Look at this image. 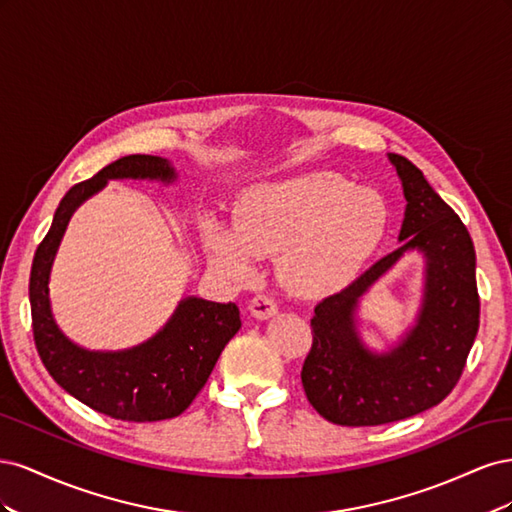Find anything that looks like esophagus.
<instances>
[{
  "label": "esophagus",
  "mask_w": 512,
  "mask_h": 512,
  "mask_svg": "<svg viewBox=\"0 0 512 512\" xmlns=\"http://www.w3.org/2000/svg\"><path fill=\"white\" fill-rule=\"evenodd\" d=\"M250 312L256 318L265 320V318H269L277 312V303H275L271 294H256V297L250 301Z\"/></svg>",
  "instance_id": "esophagus-1"
}]
</instances>
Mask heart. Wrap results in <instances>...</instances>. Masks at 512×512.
Instances as JSON below:
<instances>
[{
  "instance_id": "b5f03b06",
  "label": "heart",
  "mask_w": 512,
  "mask_h": 512,
  "mask_svg": "<svg viewBox=\"0 0 512 512\" xmlns=\"http://www.w3.org/2000/svg\"><path fill=\"white\" fill-rule=\"evenodd\" d=\"M389 224L384 198L337 173H307L247 190L232 230L211 222L207 247L224 271L245 277L252 256L277 254L292 292L320 297L348 284L378 250Z\"/></svg>"
}]
</instances>
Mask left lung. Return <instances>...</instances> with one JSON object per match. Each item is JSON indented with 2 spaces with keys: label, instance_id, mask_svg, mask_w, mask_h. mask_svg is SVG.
<instances>
[{
  "label": "left lung",
  "instance_id": "left-lung-1",
  "mask_svg": "<svg viewBox=\"0 0 512 512\" xmlns=\"http://www.w3.org/2000/svg\"><path fill=\"white\" fill-rule=\"evenodd\" d=\"M408 200L399 250L359 280L322 299L312 316L301 382L327 421L374 427L425 412L455 389L478 333L476 254L468 228L410 160L389 153ZM408 249L428 258L426 299L417 327L389 355L367 353L355 337V303Z\"/></svg>",
  "mask_w": 512,
  "mask_h": 512
}]
</instances>
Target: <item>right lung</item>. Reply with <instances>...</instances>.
<instances>
[{"mask_svg": "<svg viewBox=\"0 0 512 512\" xmlns=\"http://www.w3.org/2000/svg\"><path fill=\"white\" fill-rule=\"evenodd\" d=\"M126 177L173 181L175 170L158 156H126L72 185L34 254L29 303L38 354L61 389L117 421L153 423L179 416L192 404L224 346L241 329V316L235 303L183 299L156 337L123 352L83 350L57 329L49 305V271L70 215L108 179Z\"/></svg>", "mask_w": 512, "mask_h": 512, "instance_id": "obj_1", "label": "right lung"}]
</instances>
